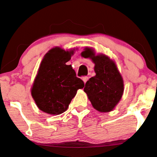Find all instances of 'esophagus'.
Returning a JSON list of instances; mask_svg holds the SVG:
<instances>
[{"label":"esophagus","mask_w":157,"mask_h":157,"mask_svg":"<svg viewBox=\"0 0 157 157\" xmlns=\"http://www.w3.org/2000/svg\"><path fill=\"white\" fill-rule=\"evenodd\" d=\"M88 77H82V80H83L84 83H86L87 81H88Z\"/></svg>","instance_id":"34e87169"}]
</instances>
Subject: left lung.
I'll return each mask as SVG.
<instances>
[{
	"mask_svg": "<svg viewBox=\"0 0 157 157\" xmlns=\"http://www.w3.org/2000/svg\"><path fill=\"white\" fill-rule=\"evenodd\" d=\"M81 56L92 60L96 73L86 82L84 91L94 109L101 113L110 112L124 94V80L116 63L106 55H96L91 48H85Z\"/></svg>",
	"mask_w": 157,
	"mask_h": 157,
	"instance_id": "1",
	"label": "left lung"
}]
</instances>
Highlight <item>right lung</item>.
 Returning <instances> with one entry per match:
<instances>
[{
	"label": "right lung",
	"instance_id": "right-lung-1",
	"mask_svg": "<svg viewBox=\"0 0 157 157\" xmlns=\"http://www.w3.org/2000/svg\"><path fill=\"white\" fill-rule=\"evenodd\" d=\"M75 50L56 47L41 60L32 86L31 96L44 113L56 116L65 112L77 90L83 88V81L76 77L71 65L66 64Z\"/></svg>",
	"mask_w": 157,
	"mask_h": 157
}]
</instances>
